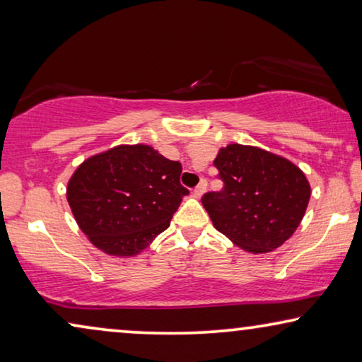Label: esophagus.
Masks as SVG:
<instances>
[{
  "label": "esophagus",
  "instance_id": "obj_1",
  "mask_svg": "<svg viewBox=\"0 0 362 362\" xmlns=\"http://www.w3.org/2000/svg\"><path fill=\"white\" fill-rule=\"evenodd\" d=\"M206 187H207V181L206 180H201L199 185L194 187V196L196 197H201L206 192Z\"/></svg>",
  "mask_w": 362,
  "mask_h": 362
}]
</instances>
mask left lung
<instances>
[{
    "label": "left lung",
    "mask_w": 362,
    "mask_h": 362,
    "mask_svg": "<svg viewBox=\"0 0 362 362\" xmlns=\"http://www.w3.org/2000/svg\"><path fill=\"white\" fill-rule=\"evenodd\" d=\"M214 166L224 187L206 192L201 201L217 230L252 254L272 252L290 239L311 194L300 168L237 143L221 148Z\"/></svg>",
    "instance_id": "1"
}]
</instances>
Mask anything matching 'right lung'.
<instances>
[{
    "label": "right lung",
    "instance_id": "1",
    "mask_svg": "<svg viewBox=\"0 0 362 362\" xmlns=\"http://www.w3.org/2000/svg\"><path fill=\"white\" fill-rule=\"evenodd\" d=\"M182 166L146 145L117 146L77 168L67 201L78 227L98 249L132 257L170 227L187 191Z\"/></svg>",
    "mask_w": 362,
    "mask_h": 362
}]
</instances>
